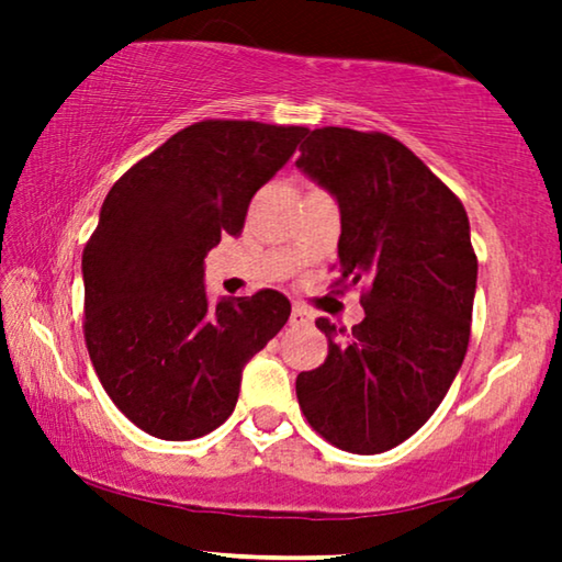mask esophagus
I'll use <instances>...</instances> for the list:
<instances>
[{
    "instance_id": "obj_1",
    "label": "esophagus",
    "mask_w": 562,
    "mask_h": 562,
    "mask_svg": "<svg viewBox=\"0 0 562 562\" xmlns=\"http://www.w3.org/2000/svg\"><path fill=\"white\" fill-rule=\"evenodd\" d=\"M312 312L306 310L304 304H299V302H294L291 304V325L294 327H304V325H312Z\"/></svg>"
}]
</instances>
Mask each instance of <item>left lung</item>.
I'll list each match as a JSON object with an SVG mask.
<instances>
[{"label":"left lung","instance_id":"1","mask_svg":"<svg viewBox=\"0 0 562 562\" xmlns=\"http://www.w3.org/2000/svg\"><path fill=\"white\" fill-rule=\"evenodd\" d=\"M296 166L340 204V281H371L366 317L317 327L327 358L296 375L304 417L335 448L375 456L402 445L463 366L475 296L471 225L460 199L386 133L312 130Z\"/></svg>","mask_w":562,"mask_h":562}]
</instances>
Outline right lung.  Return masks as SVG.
Instances as JSON below:
<instances>
[{
	"label": "right lung",
	"mask_w": 562,
	"mask_h": 562,
	"mask_svg": "<svg viewBox=\"0 0 562 562\" xmlns=\"http://www.w3.org/2000/svg\"><path fill=\"white\" fill-rule=\"evenodd\" d=\"M306 127L204 120L130 168L83 248V337L114 406L160 440H194L237 404L243 368L286 325L273 289L210 304L204 258L240 235L256 191Z\"/></svg>",
	"instance_id": "add662e5"
}]
</instances>
